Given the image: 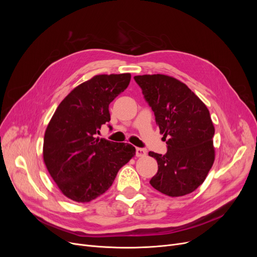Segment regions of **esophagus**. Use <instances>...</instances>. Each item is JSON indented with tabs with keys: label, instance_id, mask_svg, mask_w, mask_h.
Wrapping results in <instances>:
<instances>
[{
	"label": "esophagus",
	"instance_id": "obj_1",
	"mask_svg": "<svg viewBox=\"0 0 257 257\" xmlns=\"http://www.w3.org/2000/svg\"><path fill=\"white\" fill-rule=\"evenodd\" d=\"M147 154V151L146 149H144V148H137V156L138 157H144L146 156Z\"/></svg>",
	"mask_w": 257,
	"mask_h": 257
}]
</instances>
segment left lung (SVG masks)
<instances>
[{
    "instance_id": "1",
    "label": "left lung",
    "mask_w": 257,
    "mask_h": 257,
    "mask_svg": "<svg viewBox=\"0 0 257 257\" xmlns=\"http://www.w3.org/2000/svg\"><path fill=\"white\" fill-rule=\"evenodd\" d=\"M167 139L165 155L149 152L158 171L150 184L170 197H180L204 182L214 161V127L205 104L179 80L166 75L134 77Z\"/></svg>"
}]
</instances>
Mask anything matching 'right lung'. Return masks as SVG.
<instances>
[{
  "instance_id": "right-lung-1",
  "label": "right lung",
  "mask_w": 257,
  "mask_h": 257,
  "mask_svg": "<svg viewBox=\"0 0 257 257\" xmlns=\"http://www.w3.org/2000/svg\"><path fill=\"white\" fill-rule=\"evenodd\" d=\"M130 74L98 75L74 88L52 116L44 160L64 196L86 203L104 194L136 155L130 144L97 138L110 120L109 104L129 85ZM111 130V126L108 125Z\"/></svg>"
}]
</instances>
